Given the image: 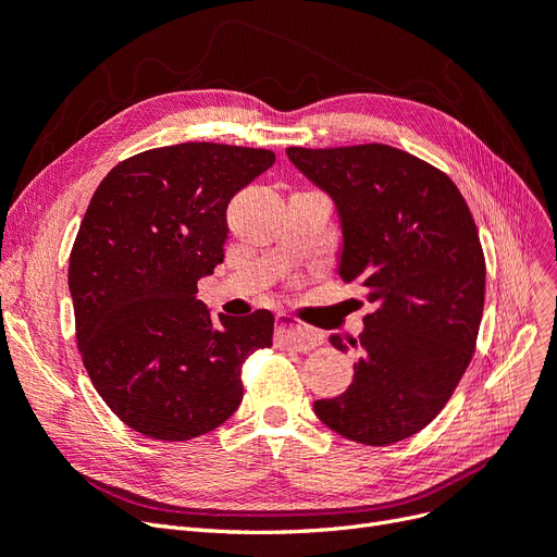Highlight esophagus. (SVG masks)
<instances>
[{
  "instance_id": "obj_1",
  "label": "esophagus",
  "mask_w": 557,
  "mask_h": 557,
  "mask_svg": "<svg viewBox=\"0 0 557 557\" xmlns=\"http://www.w3.org/2000/svg\"><path fill=\"white\" fill-rule=\"evenodd\" d=\"M274 342L278 348H293L299 352H307L323 344V332L295 323V320L288 315H278Z\"/></svg>"
}]
</instances>
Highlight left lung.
Segmentation results:
<instances>
[{"instance_id":"left-lung-1","label":"left lung","mask_w":557,"mask_h":557,"mask_svg":"<svg viewBox=\"0 0 557 557\" xmlns=\"http://www.w3.org/2000/svg\"><path fill=\"white\" fill-rule=\"evenodd\" d=\"M342 218L339 274L376 307L364 332L332 334L358 352L356 376L315 416L350 442L387 446L430 425L476 350L485 258L462 193L442 170L385 144L285 148Z\"/></svg>"}]
</instances>
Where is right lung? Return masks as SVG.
<instances>
[{
    "mask_svg": "<svg viewBox=\"0 0 557 557\" xmlns=\"http://www.w3.org/2000/svg\"><path fill=\"white\" fill-rule=\"evenodd\" d=\"M264 148L188 141L117 162L70 256L81 360L107 407L150 440L188 442L244 397L242 367L274 315L211 318L197 281L225 258L227 205L274 164Z\"/></svg>",
    "mask_w": 557,
    "mask_h": 557,
    "instance_id": "add662e5",
    "label": "right lung"
}]
</instances>
